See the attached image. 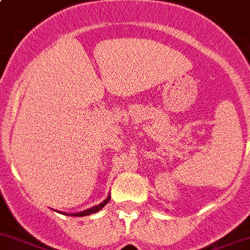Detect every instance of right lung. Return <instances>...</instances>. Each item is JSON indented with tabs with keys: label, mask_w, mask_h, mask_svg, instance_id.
<instances>
[{
	"label": "right lung",
	"mask_w": 250,
	"mask_h": 250,
	"mask_svg": "<svg viewBox=\"0 0 250 250\" xmlns=\"http://www.w3.org/2000/svg\"><path fill=\"white\" fill-rule=\"evenodd\" d=\"M109 201H110V193L107 194V197L105 198L104 201H103L102 203H99V205H97V206H94V207H91V208H88V209L83 210V212H78V213H65V212H59V210H57V212H59V213H62V214H65V216H72V217L89 216V214H91V213H97V212H99V210L102 209V208L104 207V206L106 205Z\"/></svg>",
	"instance_id": "right-lung-1"
}]
</instances>
